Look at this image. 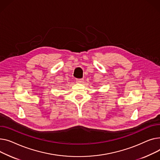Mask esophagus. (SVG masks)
<instances>
[{
  "label": "esophagus",
  "mask_w": 160,
  "mask_h": 160,
  "mask_svg": "<svg viewBox=\"0 0 160 160\" xmlns=\"http://www.w3.org/2000/svg\"><path fill=\"white\" fill-rule=\"evenodd\" d=\"M84 82V79H76V83H82Z\"/></svg>",
  "instance_id": "1"
}]
</instances>
